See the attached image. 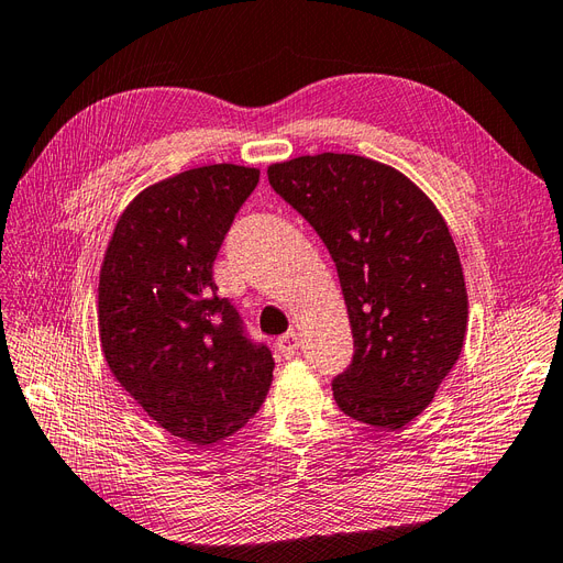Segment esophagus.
Returning <instances> with one entry per match:
<instances>
[{"label": "esophagus", "mask_w": 563, "mask_h": 563, "mask_svg": "<svg viewBox=\"0 0 563 563\" xmlns=\"http://www.w3.org/2000/svg\"><path fill=\"white\" fill-rule=\"evenodd\" d=\"M298 347H300V335L296 331H288L277 340V350L286 356V360L288 356H294L298 352Z\"/></svg>", "instance_id": "obj_1"}]
</instances>
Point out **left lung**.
<instances>
[{
    "mask_svg": "<svg viewBox=\"0 0 563 563\" xmlns=\"http://www.w3.org/2000/svg\"><path fill=\"white\" fill-rule=\"evenodd\" d=\"M267 180L327 244L354 338L333 380L345 416L399 430L434 399L467 331L453 236L430 197L397 168L356 155H305Z\"/></svg>",
    "mask_w": 563,
    "mask_h": 563,
    "instance_id": "1",
    "label": "left lung"
}]
</instances>
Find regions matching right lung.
Instances as JSON below:
<instances>
[{
  "label": "right lung",
  "mask_w": 563,
  "mask_h": 563,
  "mask_svg": "<svg viewBox=\"0 0 563 563\" xmlns=\"http://www.w3.org/2000/svg\"><path fill=\"white\" fill-rule=\"evenodd\" d=\"M258 168L211 164L150 185L119 216L98 282L112 376L174 437L209 446L258 413L275 360L218 296L213 261Z\"/></svg>",
  "instance_id": "1"
}]
</instances>
